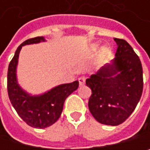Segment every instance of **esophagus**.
I'll return each instance as SVG.
<instances>
[{
  "label": "esophagus",
  "instance_id": "esophagus-1",
  "mask_svg": "<svg viewBox=\"0 0 150 150\" xmlns=\"http://www.w3.org/2000/svg\"><path fill=\"white\" fill-rule=\"evenodd\" d=\"M78 81H79V84L80 85H83L84 83H85V77L84 76H81V77H79Z\"/></svg>",
  "mask_w": 150,
  "mask_h": 150
}]
</instances>
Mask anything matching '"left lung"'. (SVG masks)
Here are the masks:
<instances>
[{
  "mask_svg": "<svg viewBox=\"0 0 150 150\" xmlns=\"http://www.w3.org/2000/svg\"><path fill=\"white\" fill-rule=\"evenodd\" d=\"M118 45L112 64L103 67L86 79L92 90L88 107L100 123L116 126L133 112L143 91L141 62L124 39L114 38Z\"/></svg>",
  "mask_w": 150,
  "mask_h": 150,
  "instance_id": "1",
  "label": "left lung"
}]
</instances>
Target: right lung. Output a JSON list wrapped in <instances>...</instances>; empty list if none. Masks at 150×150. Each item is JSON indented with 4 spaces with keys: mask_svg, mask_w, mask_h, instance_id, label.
<instances>
[{
    "mask_svg": "<svg viewBox=\"0 0 150 150\" xmlns=\"http://www.w3.org/2000/svg\"><path fill=\"white\" fill-rule=\"evenodd\" d=\"M45 41L43 37L27 39L17 48L14 57L10 62L7 76V89L10 101L24 122L33 128L45 129L54 124L61 116L63 106L67 96L78 88L79 82L64 83L41 94L32 96L23 91L18 84L16 67L19 54L25 45Z\"/></svg>",
    "mask_w": 150,
    "mask_h": 150,
    "instance_id": "1",
    "label": "right lung"
}]
</instances>
